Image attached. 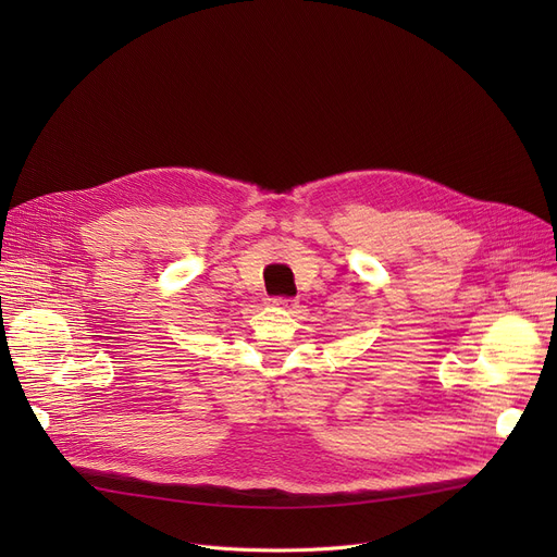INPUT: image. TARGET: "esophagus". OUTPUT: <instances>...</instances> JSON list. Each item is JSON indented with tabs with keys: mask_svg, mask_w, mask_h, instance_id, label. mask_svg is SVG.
Here are the masks:
<instances>
[{
	"mask_svg": "<svg viewBox=\"0 0 557 557\" xmlns=\"http://www.w3.org/2000/svg\"><path fill=\"white\" fill-rule=\"evenodd\" d=\"M273 302H275L277 307H284V309H294V307L298 305V300H296V298H282V296L273 298Z\"/></svg>",
	"mask_w": 557,
	"mask_h": 557,
	"instance_id": "esophagus-1",
	"label": "esophagus"
}]
</instances>
